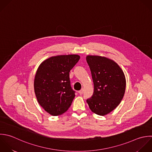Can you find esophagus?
Masks as SVG:
<instances>
[{"mask_svg": "<svg viewBox=\"0 0 152 152\" xmlns=\"http://www.w3.org/2000/svg\"><path fill=\"white\" fill-rule=\"evenodd\" d=\"M78 93H79L80 95H82L83 93V89H82L81 90H80V91L78 92Z\"/></svg>", "mask_w": 152, "mask_h": 152, "instance_id": "34e87169", "label": "esophagus"}]
</instances>
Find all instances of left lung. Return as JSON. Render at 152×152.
I'll return each mask as SVG.
<instances>
[{
	"instance_id": "obj_1",
	"label": "left lung",
	"mask_w": 152,
	"mask_h": 152,
	"mask_svg": "<svg viewBox=\"0 0 152 152\" xmlns=\"http://www.w3.org/2000/svg\"><path fill=\"white\" fill-rule=\"evenodd\" d=\"M94 82L93 95L86 102L91 110L99 115H105L120 104L126 86L124 73L114 60L99 56H87Z\"/></svg>"
}]
</instances>
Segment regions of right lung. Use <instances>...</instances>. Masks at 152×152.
<instances>
[{"label":"right lung","instance_id":"obj_1","mask_svg":"<svg viewBox=\"0 0 152 152\" xmlns=\"http://www.w3.org/2000/svg\"><path fill=\"white\" fill-rule=\"evenodd\" d=\"M80 59L77 54L51 57L39 66L34 79V92L39 104L53 116L63 114L75 96L69 72Z\"/></svg>","mask_w":152,"mask_h":152}]
</instances>
